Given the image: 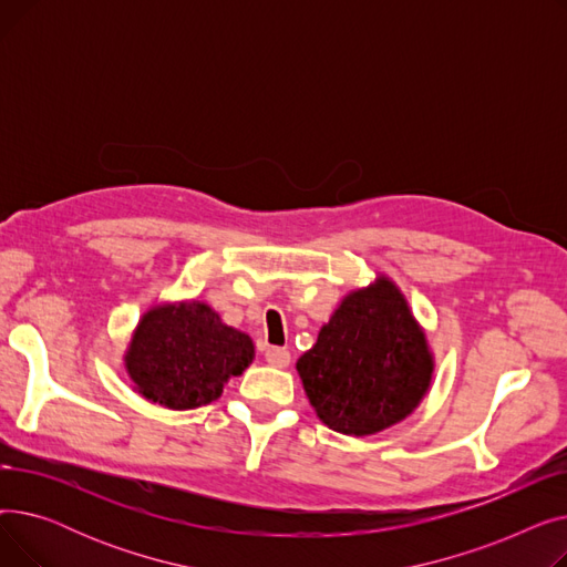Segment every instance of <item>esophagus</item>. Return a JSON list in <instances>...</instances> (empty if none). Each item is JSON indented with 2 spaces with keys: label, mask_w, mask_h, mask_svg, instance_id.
I'll use <instances>...</instances> for the list:
<instances>
[{
  "label": "esophagus",
  "mask_w": 567,
  "mask_h": 567,
  "mask_svg": "<svg viewBox=\"0 0 567 567\" xmlns=\"http://www.w3.org/2000/svg\"><path fill=\"white\" fill-rule=\"evenodd\" d=\"M264 359H266L268 365H274V368H287L289 361H291V355L285 347H266Z\"/></svg>",
  "instance_id": "1"
}]
</instances>
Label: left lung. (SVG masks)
<instances>
[{"instance_id":"obj_1","label":"left lung","mask_w":567,"mask_h":567,"mask_svg":"<svg viewBox=\"0 0 567 567\" xmlns=\"http://www.w3.org/2000/svg\"><path fill=\"white\" fill-rule=\"evenodd\" d=\"M319 421L349 436L391 427L425 398L434 359L393 280L349 291L296 363Z\"/></svg>"}]
</instances>
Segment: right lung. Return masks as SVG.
I'll return each mask as SVG.
<instances>
[{"label":"right lung","mask_w":567,"mask_h":567,"mask_svg":"<svg viewBox=\"0 0 567 567\" xmlns=\"http://www.w3.org/2000/svg\"><path fill=\"white\" fill-rule=\"evenodd\" d=\"M255 359L252 340L202 301L156 306L140 319L124 363L135 391L167 409H197L220 398L229 377Z\"/></svg>","instance_id":"right-lung-1"}]
</instances>
